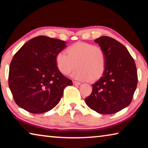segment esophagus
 Masks as SVG:
<instances>
[{"instance_id": "34e87169", "label": "esophagus", "mask_w": 148, "mask_h": 148, "mask_svg": "<svg viewBox=\"0 0 148 148\" xmlns=\"http://www.w3.org/2000/svg\"><path fill=\"white\" fill-rule=\"evenodd\" d=\"M73 84L75 85V86H79L80 82H77V81H73Z\"/></svg>"}]
</instances>
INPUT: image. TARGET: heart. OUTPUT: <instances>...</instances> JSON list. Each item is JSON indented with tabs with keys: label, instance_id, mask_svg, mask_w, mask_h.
Masks as SVG:
<instances>
[{
	"label": "heart",
	"instance_id": "b5f03b06",
	"mask_svg": "<svg viewBox=\"0 0 148 148\" xmlns=\"http://www.w3.org/2000/svg\"><path fill=\"white\" fill-rule=\"evenodd\" d=\"M57 69L62 74L71 73L77 79L94 82L103 76L106 65V57L101 47L87 42H78L70 46L67 53L61 51L57 53Z\"/></svg>",
	"mask_w": 148,
	"mask_h": 148
}]
</instances>
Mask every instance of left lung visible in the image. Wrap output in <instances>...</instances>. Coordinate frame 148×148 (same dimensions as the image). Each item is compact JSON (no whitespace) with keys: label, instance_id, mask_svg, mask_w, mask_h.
I'll return each instance as SVG.
<instances>
[{"label":"left lung","instance_id":"1","mask_svg":"<svg viewBox=\"0 0 148 148\" xmlns=\"http://www.w3.org/2000/svg\"><path fill=\"white\" fill-rule=\"evenodd\" d=\"M105 52L104 73L92 85L91 94L85 99L90 108L102 114L119 112L131 104L138 83L136 66L123 45L111 37L95 40Z\"/></svg>","mask_w":148,"mask_h":148}]
</instances>
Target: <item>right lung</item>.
Instances as JSON below:
<instances>
[{"instance_id":"add662e5","label":"right lung","mask_w":148,"mask_h":148,"mask_svg":"<svg viewBox=\"0 0 148 148\" xmlns=\"http://www.w3.org/2000/svg\"><path fill=\"white\" fill-rule=\"evenodd\" d=\"M66 42L38 36L26 42L10 65L8 85L16 103L32 114L44 113L59 103L72 82L57 69L56 57Z\"/></svg>"}]
</instances>
